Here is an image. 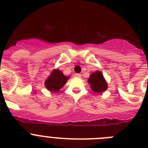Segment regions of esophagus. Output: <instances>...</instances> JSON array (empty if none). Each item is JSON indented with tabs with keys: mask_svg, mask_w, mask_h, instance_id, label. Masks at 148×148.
<instances>
[{
	"mask_svg": "<svg viewBox=\"0 0 148 148\" xmlns=\"http://www.w3.org/2000/svg\"><path fill=\"white\" fill-rule=\"evenodd\" d=\"M74 76L75 77H77V78H80V77H82V75H81L80 74H75Z\"/></svg>",
	"mask_w": 148,
	"mask_h": 148,
	"instance_id": "34e87169",
	"label": "esophagus"
}]
</instances>
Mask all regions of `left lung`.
Instances as JSON below:
<instances>
[{"instance_id":"1","label":"left lung","mask_w":148,"mask_h":148,"mask_svg":"<svg viewBox=\"0 0 148 148\" xmlns=\"http://www.w3.org/2000/svg\"><path fill=\"white\" fill-rule=\"evenodd\" d=\"M88 82L90 85V88L95 93L104 92L108 88V83L101 71H97L90 74L88 79Z\"/></svg>"}]
</instances>
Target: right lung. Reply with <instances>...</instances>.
Masks as SVG:
<instances>
[{"label":"right lung","instance_id":"right-lung-1","mask_svg":"<svg viewBox=\"0 0 148 148\" xmlns=\"http://www.w3.org/2000/svg\"><path fill=\"white\" fill-rule=\"evenodd\" d=\"M69 76H65L59 69H54L45 81V87L51 92H58L67 82Z\"/></svg>","mask_w":148,"mask_h":148}]
</instances>
